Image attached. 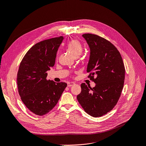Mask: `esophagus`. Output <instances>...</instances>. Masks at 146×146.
<instances>
[{
    "mask_svg": "<svg viewBox=\"0 0 146 146\" xmlns=\"http://www.w3.org/2000/svg\"><path fill=\"white\" fill-rule=\"evenodd\" d=\"M74 85H75V83L73 82H68V84H67V86H68V87H71L72 86H73Z\"/></svg>",
    "mask_w": 146,
    "mask_h": 146,
    "instance_id": "obj_1",
    "label": "esophagus"
}]
</instances>
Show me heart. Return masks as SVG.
<instances>
[{
    "label": "heart",
    "mask_w": 146,
    "mask_h": 146,
    "mask_svg": "<svg viewBox=\"0 0 146 146\" xmlns=\"http://www.w3.org/2000/svg\"><path fill=\"white\" fill-rule=\"evenodd\" d=\"M67 48L74 57H79L84 50L82 43L76 39L70 40L67 45Z\"/></svg>",
    "instance_id": "b5f03b06"
}]
</instances>
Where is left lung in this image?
Here are the masks:
<instances>
[{
    "mask_svg": "<svg viewBox=\"0 0 146 146\" xmlns=\"http://www.w3.org/2000/svg\"><path fill=\"white\" fill-rule=\"evenodd\" d=\"M82 36L90 48L87 72L96 86L91 88L82 83L77 99L90 115L101 117L117 104L123 88L125 68L119 51L110 41L92 34Z\"/></svg>",
    "mask_w": 146,
    "mask_h": 146,
    "instance_id": "1",
    "label": "left lung"
}]
</instances>
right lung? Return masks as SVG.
I'll list each match as a JSON object with an SVG mask.
<instances>
[{
	"label": "right lung",
	"instance_id": "add662e5",
	"mask_svg": "<svg viewBox=\"0 0 146 146\" xmlns=\"http://www.w3.org/2000/svg\"><path fill=\"white\" fill-rule=\"evenodd\" d=\"M62 36L36 43L27 52L17 73L19 93L25 105L34 114L44 115L57 104L66 82L56 83L46 79L48 70L54 66Z\"/></svg>",
	"mask_w": 146,
	"mask_h": 146
}]
</instances>
